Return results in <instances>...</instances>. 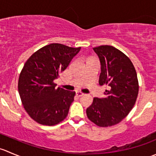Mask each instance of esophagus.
I'll return each mask as SVG.
<instances>
[{
  "label": "esophagus",
  "instance_id": "1",
  "mask_svg": "<svg viewBox=\"0 0 156 156\" xmlns=\"http://www.w3.org/2000/svg\"><path fill=\"white\" fill-rule=\"evenodd\" d=\"M75 94H76V96H78V97H82V96L84 95V94L81 92H80V91H76V92H75Z\"/></svg>",
  "mask_w": 156,
  "mask_h": 156
}]
</instances>
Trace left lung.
I'll return each mask as SVG.
<instances>
[{"instance_id":"8db88e82","label":"left lung","mask_w":156,"mask_h":156,"mask_svg":"<svg viewBox=\"0 0 156 156\" xmlns=\"http://www.w3.org/2000/svg\"><path fill=\"white\" fill-rule=\"evenodd\" d=\"M100 59V85L106 84L105 98L94 97L87 108V118L100 127H110L122 122L129 114L137 98L139 84L130 59L112 46L93 48Z\"/></svg>"}]
</instances>
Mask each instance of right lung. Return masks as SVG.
<instances>
[{"label":"right lung","instance_id":"obj_1","mask_svg":"<svg viewBox=\"0 0 156 156\" xmlns=\"http://www.w3.org/2000/svg\"><path fill=\"white\" fill-rule=\"evenodd\" d=\"M81 50L50 44L29 58L20 75L18 90L30 117L43 125H55L66 118L75 91L56 87L58 78Z\"/></svg>","mask_w":156,"mask_h":156}]
</instances>
